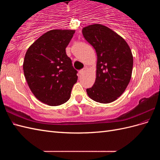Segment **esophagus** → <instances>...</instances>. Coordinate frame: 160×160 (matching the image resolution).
I'll return each instance as SVG.
<instances>
[{"instance_id":"1","label":"esophagus","mask_w":160,"mask_h":160,"mask_svg":"<svg viewBox=\"0 0 160 160\" xmlns=\"http://www.w3.org/2000/svg\"><path fill=\"white\" fill-rule=\"evenodd\" d=\"M87 71V68L86 67H84L83 69H82L81 70H80L79 71V74L80 75H83V74H84L85 73V72Z\"/></svg>"}]
</instances>
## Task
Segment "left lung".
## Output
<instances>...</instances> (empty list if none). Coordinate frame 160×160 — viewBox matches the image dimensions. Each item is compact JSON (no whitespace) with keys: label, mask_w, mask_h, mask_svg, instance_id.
I'll return each mask as SVG.
<instances>
[{"label":"left lung","mask_w":160,"mask_h":160,"mask_svg":"<svg viewBox=\"0 0 160 160\" xmlns=\"http://www.w3.org/2000/svg\"><path fill=\"white\" fill-rule=\"evenodd\" d=\"M82 32L98 56L95 83L87 93L96 102H113L123 93L132 77V51L123 37L103 25L87 26Z\"/></svg>","instance_id":"obj_1"}]
</instances>
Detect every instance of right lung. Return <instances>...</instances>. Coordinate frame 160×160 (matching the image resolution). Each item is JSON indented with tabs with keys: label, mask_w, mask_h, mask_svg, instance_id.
I'll list each match as a JSON object with an SVG mask.
<instances>
[{
	"label": "right lung",
	"mask_w": 160,
	"mask_h": 160,
	"mask_svg": "<svg viewBox=\"0 0 160 160\" xmlns=\"http://www.w3.org/2000/svg\"><path fill=\"white\" fill-rule=\"evenodd\" d=\"M75 31L53 29L28 47L23 71L28 87L37 99L50 106L66 103L78 79L65 49Z\"/></svg>",
	"instance_id": "1"
}]
</instances>
